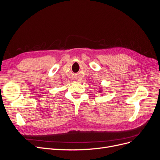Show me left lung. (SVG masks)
I'll list each match as a JSON object with an SVG mask.
<instances>
[{"label": "left lung", "instance_id": "8db88e82", "mask_svg": "<svg viewBox=\"0 0 160 160\" xmlns=\"http://www.w3.org/2000/svg\"><path fill=\"white\" fill-rule=\"evenodd\" d=\"M101 91H99V92H101Z\"/></svg>", "mask_w": 160, "mask_h": 160}]
</instances>
